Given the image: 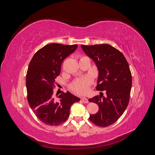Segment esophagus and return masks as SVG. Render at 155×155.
I'll return each instance as SVG.
<instances>
[{"instance_id": "1", "label": "esophagus", "mask_w": 155, "mask_h": 155, "mask_svg": "<svg viewBox=\"0 0 155 155\" xmlns=\"http://www.w3.org/2000/svg\"><path fill=\"white\" fill-rule=\"evenodd\" d=\"M81 100H82L84 103H85V104H87V103H88V99H87L86 97H82V98H81Z\"/></svg>"}]
</instances>
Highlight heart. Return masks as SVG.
<instances>
[{
    "label": "heart",
    "instance_id": "heart-1",
    "mask_svg": "<svg viewBox=\"0 0 155 155\" xmlns=\"http://www.w3.org/2000/svg\"><path fill=\"white\" fill-rule=\"evenodd\" d=\"M84 58V57H82ZM92 83V79L89 77L78 79L70 85L72 90L79 94H85L88 91L89 85Z\"/></svg>",
    "mask_w": 155,
    "mask_h": 155
}]
</instances>
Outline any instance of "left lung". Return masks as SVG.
I'll list each match as a JSON object with an SVG mask.
<instances>
[{
  "label": "left lung",
  "instance_id": "obj_1",
  "mask_svg": "<svg viewBox=\"0 0 155 155\" xmlns=\"http://www.w3.org/2000/svg\"><path fill=\"white\" fill-rule=\"evenodd\" d=\"M83 50L96 63L99 74L97 91H105L89 99L97 104L99 110L89 120L97 126L105 127L115 123L123 114L129 101L132 76L123 54L110 45H81Z\"/></svg>",
  "mask_w": 155,
  "mask_h": 155
}]
</instances>
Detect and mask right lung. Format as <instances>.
<instances>
[{
    "instance_id": "1",
    "label": "right lung",
    "mask_w": 155,
    "mask_h": 155,
    "mask_svg": "<svg viewBox=\"0 0 155 155\" xmlns=\"http://www.w3.org/2000/svg\"><path fill=\"white\" fill-rule=\"evenodd\" d=\"M77 48V45H47L37 51L29 64L26 78L28 101L37 118L46 125L64 122L72 105L80 101L68 91L54 94L55 79L63 60Z\"/></svg>"
}]
</instances>
